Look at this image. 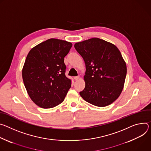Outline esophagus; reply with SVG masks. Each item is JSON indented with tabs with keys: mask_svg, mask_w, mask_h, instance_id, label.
Returning a JSON list of instances; mask_svg holds the SVG:
<instances>
[{
	"mask_svg": "<svg viewBox=\"0 0 151 151\" xmlns=\"http://www.w3.org/2000/svg\"><path fill=\"white\" fill-rule=\"evenodd\" d=\"M79 78H80V77H79L78 76H76V77H74V79L75 80H78L79 79Z\"/></svg>",
	"mask_w": 151,
	"mask_h": 151,
	"instance_id": "34e87169",
	"label": "esophagus"
}]
</instances>
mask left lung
Instances as JSON below:
<instances>
[{"label": "left lung", "mask_w": 151, "mask_h": 151, "mask_svg": "<svg viewBox=\"0 0 151 151\" xmlns=\"http://www.w3.org/2000/svg\"><path fill=\"white\" fill-rule=\"evenodd\" d=\"M77 52L85 61V88L80 96L98 107L113 103L121 95L127 75V65L114 44L98 38L77 42Z\"/></svg>", "instance_id": "1"}]
</instances>
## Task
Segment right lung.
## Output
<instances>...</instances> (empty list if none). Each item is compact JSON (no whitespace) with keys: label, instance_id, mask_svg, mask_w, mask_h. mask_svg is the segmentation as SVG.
I'll use <instances>...</instances> for the list:
<instances>
[{"label":"right lung","instance_id":"right-lung-1","mask_svg":"<svg viewBox=\"0 0 151 151\" xmlns=\"http://www.w3.org/2000/svg\"><path fill=\"white\" fill-rule=\"evenodd\" d=\"M73 44L51 38L29 52L22 70L27 93L33 102L43 109L62 103L71 86V80L65 76L64 58Z\"/></svg>","mask_w":151,"mask_h":151}]
</instances>
